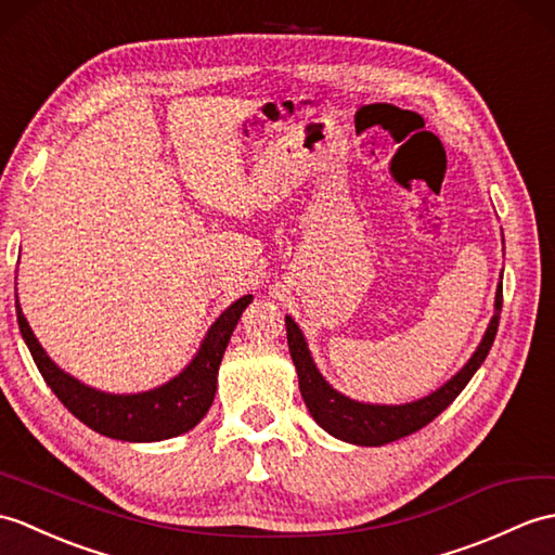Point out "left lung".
Listing matches in <instances>:
<instances>
[{"instance_id": "left-lung-1", "label": "left lung", "mask_w": 555, "mask_h": 555, "mask_svg": "<svg viewBox=\"0 0 555 555\" xmlns=\"http://www.w3.org/2000/svg\"><path fill=\"white\" fill-rule=\"evenodd\" d=\"M501 302H504V293H501V283L496 286V300H494V317L482 336V343L473 357L466 362L456 376L449 378L442 388H437L428 397L416 399V402L406 404H366L357 402V399L345 397L343 392L333 390L321 376L312 354L307 350V343L302 331L291 317H286V333H288V350L293 357L295 371H298L300 392L312 418L343 442L362 444V447H380L402 437L421 430L437 418L442 411L454 402L459 392L466 388L473 373L478 371L485 362V357L492 350V343L496 338L499 317H501Z\"/></svg>"}]
</instances>
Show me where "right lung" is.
<instances>
[{"mask_svg":"<svg viewBox=\"0 0 555 555\" xmlns=\"http://www.w3.org/2000/svg\"><path fill=\"white\" fill-rule=\"evenodd\" d=\"M253 300V295H243L234 305H229L215 324L205 333L201 350L182 369L179 376L167 380L158 388L137 395H111L89 388V385L73 378L70 373L51 362L40 340L23 317L16 295V317L21 336L40 369L42 378L61 404L75 418H80L89 428L122 442H160L182 433L208 414L217 390V371L222 364L224 350L234 333L238 319Z\"/></svg>","mask_w":555,"mask_h":555,"instance_id":"1","label":"right lung"}]
</instances>
